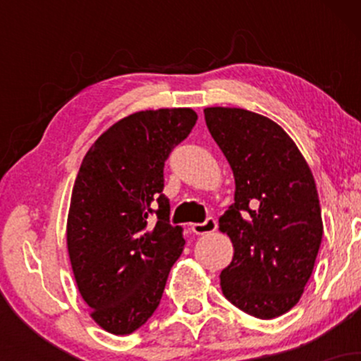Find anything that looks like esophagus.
Returning a JSON list of instances; mask_svg holds the SVG:
<instances>
[{
  "label": "esophagus",
  "instance_id": "1",
  "mask_svg": "<svg viewBox=\"0 0 361 361\" xmlns=\"http://www.w3.org/2000/svg\"><path fill=\"white\" fill-rule=\"evenodd\" d=\"M217 229V222H215L214 217H209L205 222L202 224H192V231L195 234L202 235V234H210Z\"/></svg>",
  "mask_w": 361,
  "mask_h": 361
}]
</instances>
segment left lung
<instances>
[{
    "label": "left lung",
    "mask_w": 361,
    "mask_h": 361,
    "mask_svg": "<svg viewBox=\"0 0 361 361\" xmlns=\"http://www.w3.org/2000/svg\"><path fill=\"white\" fill-rule=\"evenodd\" d=\"M204 114L235 181L234 204L219 219L234 247L221 273L222 293L251 316L279 317L300 300L322 241L312 171L268 117L227 106Z\"/></svg>",
    "instance_id": "1"
}]
</instances>
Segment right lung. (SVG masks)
<instances>
[{"label":"right lung","mask_w":361,"mask_h":361,"mask_svg":"<svg viewBox=\"0 0 361 361\" xmlns=\"http://www.w3.org/2000/svg\"><path fill=\"white\" fill-rule=\"evenodd\" d=\"M197 118L192 109L135 111L82 159L66 239L78 290L106 333L130 334L154 314L183 251V229L169 224L163 169Z\"/></svg>","instance_id":"right-lung-1"}]
</instances>
